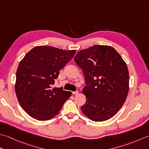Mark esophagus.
Masks as SVG:
<instances>
[{
  "label": "esophagus",
  "instance_id": "obj_1",
  "mask_svg": "<svg viewBox=\"0 0 149 149\" xmlns=\"http://www.w3.org/2000/svg\"><path fill=\"white\" fill-rule=\"evenodd\" d=\"M72 93L74 95H77L79 93V91H73Z\"/></svg>",
  "mask_w": 149,
  "mask_h": 149
}]
</instances>
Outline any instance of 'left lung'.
<instances>
[{
	"label": "left lung",
	"instance_id": "8db88e82",
	"mask_svg": "<svg viewBox=\"0 0 149 149\" xmlns=\"http://www.w3.org/2000/svg\"><path fill=\"white\" fill-rule=\"evenodd\" d=\"M74 60L82 69L86 86L84 115L95 122L105 121L118 111L127 99L129 75L126 63L113 47L95 45L81 50Z\"/></svg>",
	"mask_w": 149,
	"mask_h": 149
}]
</instances>
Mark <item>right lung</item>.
<instances>
[{
    "instance_id": "right-lung-1",
    "label": "right lung",
    "mask_w": 149,
    "mask_h": 149,
    "mask_svg": "<svg viewBox=\"0 0 149 149\" xmlns=\"http://www.w3.org/2000/svg\"><path fill=\"white\" fill-rule=\"evenodd\" d=\"M76 50L52 46H36L28 52L18 66L15 85L20 105L31 117L49 120L58 115L72 92L52 87L59 71Z\"/></svg>"
}]
</instances>
